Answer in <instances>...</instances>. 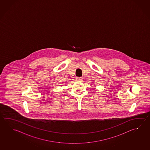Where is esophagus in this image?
Here are the masks:
<instances>
[{
	"label": "esophagus",
	"mask_w": 150,
	"mask_h": 150,
	"mask_svg": "<svg viewBox=\"0 0 150 150\" xmlns=\"http://www.w3.org/2000/svg\"><path fill=\"white\" fill-rule=\"evenodd\" d=\"M76 79V80H78V81H82L83 78L82 77H77Z\"/></svg>",
	"instance_id": "esophagus-1"
}]
</instances>
